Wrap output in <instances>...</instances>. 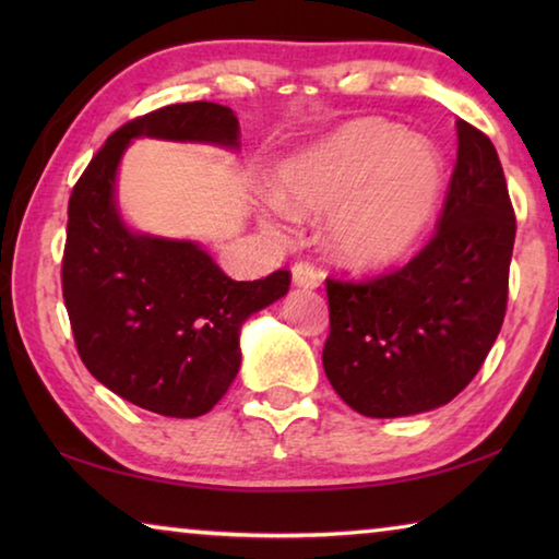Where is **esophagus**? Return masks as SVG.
Listing matches in <instances>:
<instances>
[{"label":"esophagus","instance_id":"obj_1","mask_svg":"<svg viewBox=\"0 0 559 559\" xmlns=\"http://www.w3.org/2000/svg\"><path fill=\"white\" fill-rule=\"evenodd\" d=\"M290 273H293V283L300 288H318L320 283H323V273H320L313 263H308V261L293 263Z\"/></svg>","mask_w":559,"mask_h":559}]
</instances>
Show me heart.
<instances>
[{"mask_svg": "<svg viewBox=\"0 0 559 559\" xmlns=\"http://www.w3.org/2000/svg\"><path fill=\"white\" fill-rule=\"evenodd\" d=\"M441 187L437 147L406 138L400 122L357 118L283 159L276 200L293 216L330 214L325 243L340 263L382 269L427 234ZM281 206H273L276 216Z\"/></svg>", "mask_w": 559, "mask_h": 559, "instance_id": "1", "label": "heart"}]
</instances>
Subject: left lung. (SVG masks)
I'll return each instance as SVG.
<instances>
[{
	"mask_svg": "<svg viewBox=\"0 0 559 559\" xmlns=\"http://www.w3.org/2000/svg\"><path fill=\"white\" fill-rule=\"evenodd\" d=\"M456 132V165L429 243L384 276L325 281V374L345 404L374 419L449 404L480 370L506 318L515 212L486 132L466 120Z\"/></svg>",
	"mask_w": 559,
	"mask_h": 559,
	"instance_id": "8db88e82",
	"label": "left lung"
}]
</instances>
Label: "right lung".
Listing matches in <instances>:
<instances>
[{
	"instance_id": "1",
	"label": "right lung",
	"mask_w": 559,
	"mask_h": 559,
	"mask_svg": "<svg viewBox=\"0 0 559 559\" xmlns=\"http://www.w3.org/2000/svg\"><path fill=\"white\" fill-rule=\"evenodd\" d=\"M140 135L236 147L239 120L219 103L194 100L112 132L73 185L63 302L75 349L100 384L147 412L194 419L229 390L243 320L286 296L290 271L231 281L192 241L128 231L116 210V169Z\"/></svg>"
}]
</instances>
